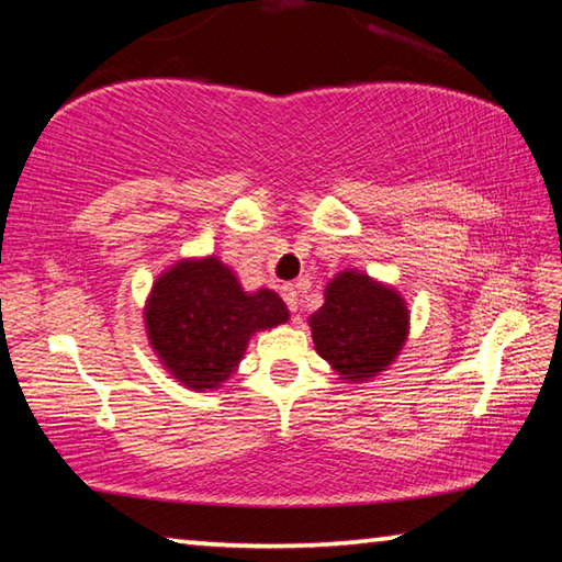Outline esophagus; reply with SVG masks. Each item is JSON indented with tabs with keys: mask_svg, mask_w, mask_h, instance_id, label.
Segmentation results:
<instances>
[{
	"mask_svg": "<svg viewBox=\"0 0 562 562\" xmlns=\"http://www.w3.org/2000/svg\"><path fill=\"white\" fill-rule=\"evenodd\" d=\"M282 300L288 302L290 312H297V304H300V290L294 288V284H284V288H282Z\"/></svg>",
	"mask_w": 562,
	"mask_h": 562,
	"instance_id": "34e87169",
	"label": "esophagus"
}]
</instances>
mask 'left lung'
<instances>
[{
	"label": "left lung",
	"instance_id": "obj_1",
	"mask_svg": "<svg viewBox=\"0 0 562 562\" xmlns=\"http://www.w3.org/2000/svg\"><path fill=\"white\" fill-rule=\"evenodd\" d=\"M310 317L317 355L347 382H364L392 364L408 329V312L394 290L369 274L341 272Z\"/></svg>",
	"mask_w": 562,
	"mask_h": 562
}]
</instances>
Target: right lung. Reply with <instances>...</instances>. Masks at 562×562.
Instances as JSON below:
<instances>
[{
  "label": "right lung",
  "instance_id": "obj_1",
  "mask_svg": "<svg viewBox=\"0 0 562 562\" xmlns=\"http://www.w3.org/2000/svg\"><path fill=\"white\" fill-rule=\"evenodd\" d=\"M290 312L272 290L245 292L217 258L180 260L160 274L146 304L148 339L178 382L205 392L235 372L247 339Z\"/></svg>",
  "mask_w": 562,
  "mask_h": 562
}]
</instances>
